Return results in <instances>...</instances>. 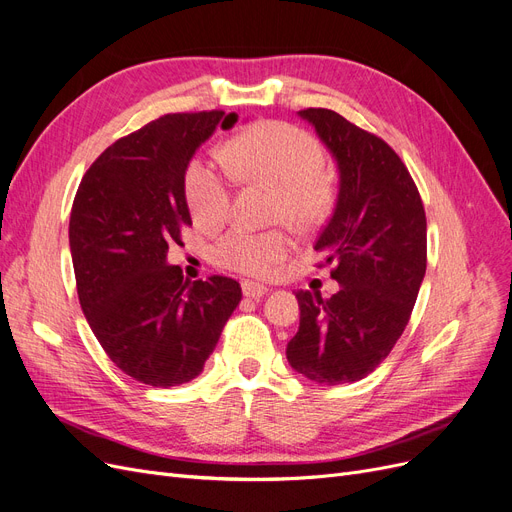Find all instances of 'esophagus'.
<instances>
[{"instance_id": "esophagus-1", "label": "esophagus", "mask_w": 512, "mask_h": 512, "mask_svg": "<svg viewBox=\"0 0 512 512\" xmlns=\"http://www.w3.org/2000/svg\"><path fill=\"white\" fill-rule=\"evenodd\" d=\"M242 293L244 297H251V299H259L268 293V287L259 285V282H253V280H244L242 282Z\"/></svg>"}]
</instances>
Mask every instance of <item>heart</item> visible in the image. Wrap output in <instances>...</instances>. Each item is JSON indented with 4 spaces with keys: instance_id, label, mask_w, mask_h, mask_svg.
<instances>
[{
    "instance_id": "heart-1",
    "label": "heart",
    "mask_w": 512,
    "mask_h": 512,
    "mask_svg": "<svg viewBox=\"0 0 512 512\" xmlns=\"http://www.w3.org/2000/svg\"><path fill=\"white\" fill-rule=\"evenodd\" d=\"M227 162L234 173L274 189V215L295 227H310L331 208V185L320 173L325 154L320 145L291 124L266 122L240 132L227 145ZM185 198L202 227H215L230 213V177L206 158L189 162ZM293 240L282 230L253 232L232 227L213 246L215 266L251 276H268L287 259Z\"/></svg>"
}]
</instances>
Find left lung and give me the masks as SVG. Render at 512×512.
<instances>
[{"label":"left lung","mask_w":512,"mask_h":512,"mask_svg":"<svg viewBox=\"0 0 512 512\" xmlns=\"http://www.w3.org/2000/svg\"><path fill=\"white\" fill-rule=\"evenodd\" d=\"M337 162L333 215L314 251L333 263L339 291H297L299 331L289 365L325 386L358 382L394 348L426 274V215L394 149L331 109L297 111Z\"/></svg>","instance_id":"left-lung-1"}]
</instances>
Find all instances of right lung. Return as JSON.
<instances>
[{
    "instance_id": "1",
    "label": "right lung",
    "mask_w": 512,
    "mask_h": 512,
    "mask_svg": "<svg viewBox=\"0 0 512 512\" xmlns=\"http://www.w3.org/2000/svg\"><path fill=\"white\" fill-rule=\"evenodd\" d=\"M238 113H170L109 145L75 194L69 249L88 325L116 367L156 388L192 382L240 304L234 278L183 280L170 242L192 225L185 170Z\"/></svg>"
}]
</instances>
